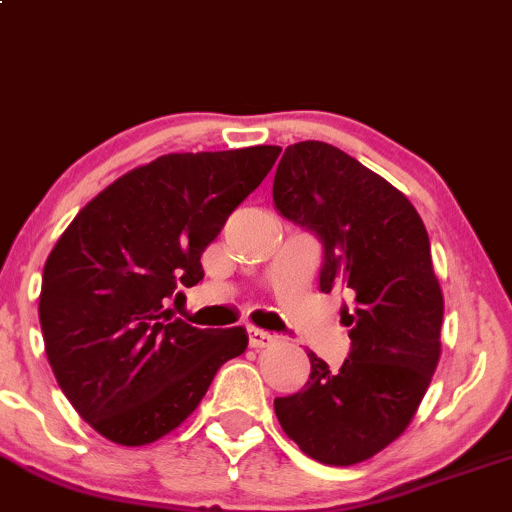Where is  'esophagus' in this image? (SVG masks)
I'll return each instance as SVG.
<instances>
[{"label":"esophagus","instance_id":"obj_1","mask_svg":"<svg viewBox=\"0 0 512 512\" xmlns=\"http://www.w3.org/2000/svg\"><path fill=\"white\" fill-rule=\"evenodd\" d=\"M249 343L251 348H271L275 343V336L263 329H256V326H249Z\"/></svg>","mask_w":512,"mask_h":512}]
</instances>
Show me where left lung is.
<instances>
[{
    "instance_id": "left-lung-1",
    "label": "left lung",
    "mask_w": 512,
    "mask_h": 512,
    "mask_svg": "<svg viewBox=\"0 0 512 512\" xmlns=\"http://www.w3.org/2000/svg\"><path fill=\"white\" fill-rule=\"evenodd\" d=\"M273 203L324 244L319 290L353 297L341 319L350 355L338 370L309 355L302 392L275 399V416L304 455L350 467L409 428L440 360L445 300L421 215L404 193L326 142L285 149Z\"/></svg>"
}]
</instances>
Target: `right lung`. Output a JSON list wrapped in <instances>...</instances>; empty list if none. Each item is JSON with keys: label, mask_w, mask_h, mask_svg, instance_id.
I'll use <instances>...</instances> for the list:
<instances>
[{"label": "right lung", "mask_w": 512, "mask_h": 512, "mask_svg": "<svg viewBox=\"0 0 512 512\" xmlns=\"http://www.w3.org/2000/svg\"><path fill=\"white\" fill-rule=\"evenodd\" d=\"M280 147L164 154L91 198L43 268L40 329L55 380L103 438L140 447L198 409L244 326L195 329L169 309L203 280V256Z\"/></svg>", "instance_id": "1"}]
</instances>
